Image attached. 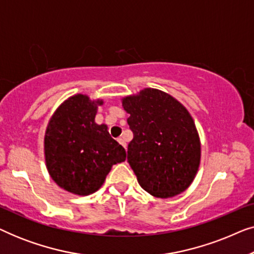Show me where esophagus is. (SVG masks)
<instances>
[{"label": "esophagus", "mask_w": 254, "mask_h": 254, "mask_svg": "<svg viewBox=\"0 0 254 254\" xmlns=\"http://www.w3.org/2000/svg\"><path fill=\"white\" fill-rule=\"evenodd\" d=\"M118 142H119V143L121 144V145H123V147L125 148V149H126L127 148V144H126V142H125V140H124V138H118Z\"/></svg>", "instance_id": "1"}]
</instances>
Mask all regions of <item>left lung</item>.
Listing matches in <instances>:
<instances>
[{
  "label": "left lung",
  "instance_id": "1",
  "mask_svg": "<svg viewBox=\"0 0 254 254\" xmlns=\"http://www.w3.org/2000/svg\"><path fill=\"white\" fill-rule=\"evenodd\" d=\"M134 137L127 161L145 192L168 199L195 178L201 142L189 110L162 90L144 88L121 99Z\"/></svg>",
  "mask_w": 254,
  "mask_h": 254
}]
</instances>
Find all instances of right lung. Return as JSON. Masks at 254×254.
<instances>
[{"instance_id":"right-lung-1","label":"right lung","mask_w":254,"mask_h":254,"mask_svg":"<svg viewBox=\"0 0 254 254\" xmlns=\"http://www.w3.org/2000/svg\"><path fill=\"white\" fill-rule=\"evenodd\" d=\"M103 104L83 93L69 97L52 114L45 131L47 171L59 187L75 195L97 192L112 166L126 161V151L111 137L107 125L95 123Z\"/></svg>"}]
</instances>
